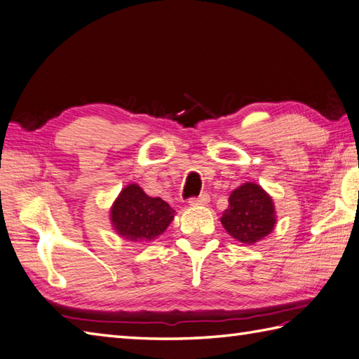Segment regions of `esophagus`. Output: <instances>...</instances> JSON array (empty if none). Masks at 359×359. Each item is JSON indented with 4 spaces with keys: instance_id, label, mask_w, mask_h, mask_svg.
Segmentation results:
<instances>
[{
    "instance_id": "34e87169",
    "label": "esophagus",
    "mask_w": 359,
    "mask_h": 359,
    "mask_svg": "<svg viewBox=\"0 0 359 359\" xmlns=\"http://www.w3.org/2000/svg\"><path fill=\"white\" fill-rule=\"evenodd\" d=\"M210 202V196L207 193H202L198 198L189 199V205H207Z\"/></svg>"
}]
</instances>
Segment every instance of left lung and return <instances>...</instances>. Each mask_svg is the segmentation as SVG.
I'll use <instances>...</instances> for the list:
<instances>
[{"mask_svg":"<svg viewBox=\"0 0 359 359\" xmlns=\"http://www.w3.org/2000/svg\"><path fill=\"white\" fill-rule=\"evenodd\" d=\"M276 208L264 189L248 182L233 189L221 222L227 233L245 245L262 241L276 227Z\"/></svg>","mask_w":359,"mask_h":359,"instance_id":"left-lung-1","label":"left lung"}]
</instances>
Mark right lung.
<instances>
[{"label":"right lung","mask_w":359,"mask_h":359,"mask_svg":"<svg viewBox=\"0 0 359 359\" xmlns=\"http://www.w3.org/2000/svg\"><path fill=\"white\" fill-rule=\"evenodd\" d=\"M174 210L161 198H151L137 184H130L110 208V221L116 233L132 243H149L170 226Z\"/></svg>","instance_id":"right-lung-1"}]
</instances>
